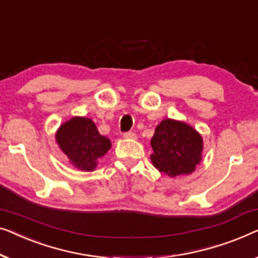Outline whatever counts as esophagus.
<instances>
[{"instance_id": "1", "label": "esophagus", "mask_w": 258, "mask_h": 258, "mask_svg": "<svg viewBox=\"0 0 258 258\" xmlns=\"http://www.w3.org/2000/svg\"><path fill=\"white\" fill-rule=\"evenodd\" d=\"M125 138V139H136L137 138V136H136V133H133V132H126V133H124V136H122Z\"/></svg>"}]
</instances>
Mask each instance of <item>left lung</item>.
<instances>
[{
  "label": "left lung",
  "instance_id": "1",
  "mask_svg": "<svg viewBox=\"0 0 258 258\" xmlns=\"http://www.w3.org/2000/svg\"><path fill=\"white\" fill-rule=\"evenodd\" d=\"M151 146L152 164L170 177L191 174L202 160V136L181 120L164 119L155 127Z\"/></svg>",
  "mask_w": 258,
  "mask_h": 258
}]
</instances>
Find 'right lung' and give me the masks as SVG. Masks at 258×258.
Listing matches in <instances>:
<instances>
[{
    "label": "right lung",
    "instance_id": "right-lung-1",
    "mask_svg": "<svg viewBox=\"0 0 258 258\" xmlns=\"http://www.w3.org/2000/svg\"><path fill=\"white\" fill-rule=\"evenodd\" d=\"M59 150L76 168L92 172L98 160L111 148L108 138L101 136L92 119L72 117L61 124L55 134Z\"/></svg>",
    "mask_w": 258,
    "mask_h": 258
}]
</instances>
